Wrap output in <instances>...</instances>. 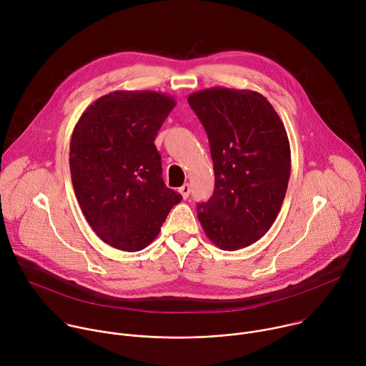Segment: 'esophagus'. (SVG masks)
<instances>
[{"label":"esophagus","instance_id":"34e87169","mask_svg":"<svg viewBox=\"0 0 366 366\" xmlns=\"http://www.w3.org/2000/svg\"><path fill=\"white\" fill-rule=\"evenodd\" d=\"M179 192H181V195H182L184 198H188V195H189V192H191L189 184H184V185L179 188Z\"/></svg>","mask_w":366,"mask_h":366}]
</instances>
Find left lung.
Returning <instances> with one entry per match:
<instances>
[{"label": "left lung", "mask_w": 366, "mask_h": 366, "mask_svg": "<svg viewBox=\"0 0 366 366\" xmlns=\"http://www.w3.org/2000/svg\"><path fill=\"white\" fill-rule=\"evenodd\" d=\"M210 142L216 188L198 202L204 233L223 250L262 237L285 198L291 149L282 120L256 91L214 86L188 97Z\"/></svg>", "instance_id": "8db88e82"}]
</instances>
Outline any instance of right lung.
Here are the masks:
<instances>
[{
    "label": "right lung",
    "instance_id": "obj_1",
    "mask_svg": "<svg viewBox=\"0 0 366 366\" xmlns=\"http://www.w3.org/2000/svg\"><path fill=\"white\" fill-rule=\"evenodd\" d=\"M175 104L162 92L114 91L94 101L74 129L69 168L76 199L95 234L116 249L149 246L182 199L165 185L153 143Z\"/></svg>",
    "mask_w": 366,
    "mask_h": 366
}]
</instances>
